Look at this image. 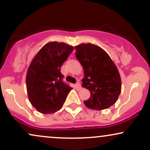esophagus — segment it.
I'll return each instance as SVG.
<instances>
[{"label":"esophagus","mask_w":150,"mask_h":150,"mask_svg":"<svg viewBox=\"0 0 150 150\" xmlns=\"http://www.w3.org/2000/svg\"><path fill=\"white\" fill-rule=\"evenodd\" d=\"M75 85H76V87L77 89H81V85H80V83L79 82H77Z\"/></svg>","instance_id":"esophagus-1"}]
</instances>
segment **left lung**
<instances>
[{
    "label": "left lung",
    "instance_id": "left-lung-1",
    "mask_svg": "<svg viewBox=\"0 0 150 150\" xmlns=\"http://www.w3.org/2000/svg\"><path fill=\"white\" fill-rule=\"evenodd\" d=\"M75 49L76 58L84 68L82 86L91 94L84 104L98 111L112 106L121 91V80L116 65L108 53L97 45L81 44Z\"/></svg>",
    "mask_w": 150,
    "mask_h": 150
}]
</instances>
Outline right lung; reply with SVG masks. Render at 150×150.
Returning a JSON list of instances; mask_svg holds the SVG:
<instances>
[{
    "instance_id": "obj_1",
    "label": "right lung",
    "mask_w": 150,
    "mask_h": 150,
    "mask_svg": "<svg viewBox=\"0 0 150 150\" xmlns=\"http://www.w3.org/2000/svg\"><path fill=\"white\" fill-rule=\"evenodd\" d=\"M73 49L65 43L49 42L31 62L26 85L31 104L39 112L54 113L64 104L72 87L63 81L61 68Z\"/></svg>"
}]
</instances>
